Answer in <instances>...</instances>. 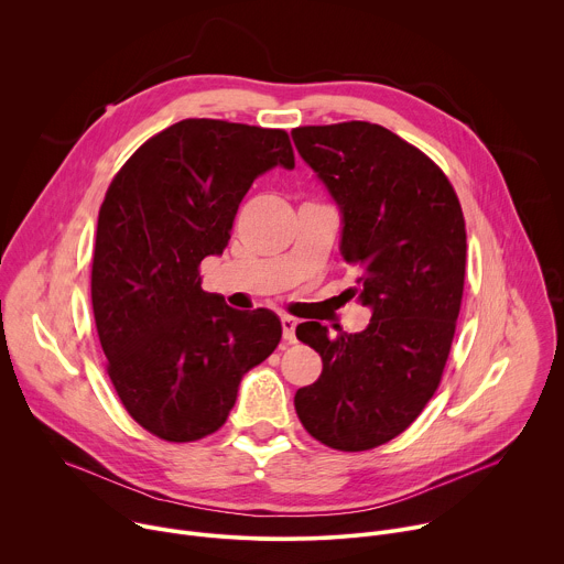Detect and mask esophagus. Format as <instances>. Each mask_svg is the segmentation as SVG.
<instances>
[{"instance_id": "esophagus-1", "label": "esophagus", "mask_w": 564, "mask_h": 564, "mask_svg": "<svg viewBox=\"0 0 564 564\" xmlns=\"http://www.w3.org/2000/svg\"><path fill=\"white\" fill-rule=\"evenodd\" d=\"M281 326H283V339H285L288 344H294V339H296V335H294V330H296V318L283 314V316H281Z\"/></svg>"}]
</instances>
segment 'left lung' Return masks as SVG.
Here are the masks:
<instances>
[{"mask_svg": "<svg viewBox=\"0 0 564 564\" xmlns=\"http://www.w3.org/2000/svg\"><path fill=\"white\" fill-rule=\"evenodd\" d=\"M292 140L339 207V250L357 270L344 294L372 312L355 335L296 326L324 370L294 409L321 444L368 451L404 433L440 386L464 290V216L433 160L379 124L299 127Z\"/></svg>", "mask_w": 564, "mask_h": 564, "instance_id": "left-lung-1", "label": "left lung"}]
</instances>
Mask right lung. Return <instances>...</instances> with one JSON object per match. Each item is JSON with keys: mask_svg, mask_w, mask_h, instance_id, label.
<instances>
[{"mask_svg": "<svg viewBox=\"0 0 564 564\" xmlns=\"http://www.w3.org/2000/svg\"><path fill=\"white\" fill-rule=\"evenodd\" d=\"M294 170L283 129L189 118L149 138L98 216L91 301L107 372L127 413L167 442L218 431L240 379L281 341L272 310H234L198 265L227 248L252 183Z\"/></svg>", "mask_w": 564, "mask_h": 564, "instance_id": "right-lung-1", "label": "right lung"}]
</instances>
